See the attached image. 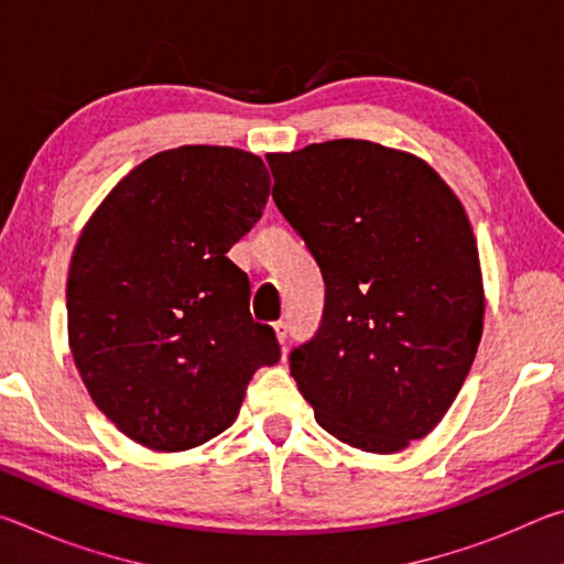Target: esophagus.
Returning a JSON list of instances; mask_svg holds the SVG:
<instances>
[{"label": "esophagus", "instance_id": "34e87169", "mask_svg": "<svg viewBox=\"0 0 564 564\" xmlns=\"http://www.w3.org/2000/svg\"><path fill=\"white\" fill-rule=\"evenodd\" d=\"M273 330H275V338H279V343L285 350V343H289V326H285L283 321H279V323H273Z\"/></svg>", "mask_w": 564, "mask_h": 564}]
</instances>
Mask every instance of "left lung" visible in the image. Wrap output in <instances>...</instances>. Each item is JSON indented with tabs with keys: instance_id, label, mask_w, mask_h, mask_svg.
<instances>
[{
	"instance_id": "8db88e82",
	"label": "left lung",
	"mask_w": 564,
	"mask_h": 564,
	"mask_svg": "<svg viewBox=\"0 0 564 564\" xmlns=\"http://www.w3.org/2000/svg\"><path fill=\"white\" fill-rule=\"evenodd\" d=\"M273 202L326 281L291 376L318 425L398 453L441 423L482 338L477 241L460 198L408 151L336 139L269 154Z\"/></svg>"
}]
</instances>
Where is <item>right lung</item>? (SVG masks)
I'll use <instances>...</instances> for the list:
<instances>
[{"mask_svg": "<svg viewBox=\"0 0 564 564\" xmlns=\"http://www.w3.org/2000/svg\"><path fill=\"white\" fill-rule=\"evenodd\" d=\"M269 188L251 151L178 147L131 169L82 228L66 279L72 356L94 405L149 451L224 433L248 380L281 358L226 256Z\"/></svg>", "mask_w": 564, "mask_h": 564, "instance_id": "obj_1", "label": "right lung"}]
</instances>
